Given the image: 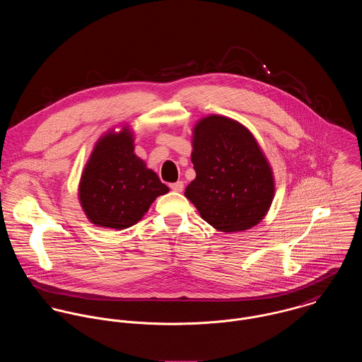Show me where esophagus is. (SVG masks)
I'll use <instances>...</instances> for the list:
<instances>
[{
  "label": "esophagus",
  "instance_id": "obj_1",
  "mask_svg": "<svg viewBox=\"0 0 362 362\" xmlns=\"http://www.w3.org/2000/svg\"><path fill=\"white\" fill-rule=\"evenodd\" d=\"M170 188H171L174 192H182V191H184V182H182V181H177V182L171 184Z\"/></svg>",
  "mask_w": 362,
  "mask_h": 362
}]
</instances>
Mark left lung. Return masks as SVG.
Instances as JSON below:
<instances>
[{"mask_svg":"<svg viewBox=\"0 0 362 362\" xmlns=\"http://www.w3.org/2000/svg\"><path fill=\"white\" fill-rule=\"evenodd\" d=\"M191 160L197 177L184 195L211 227L240 233L264 218L274 198V175L245 125L220 114L202 117L192 128Z\"/></svg>","mask_w":362,"mask_h":362,"instance_id":"obj_1","label":"left lung"}]
</instances>
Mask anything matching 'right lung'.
<instances>
[{"label": "right lung", "mask_w": 362, "mask_h": 362, "mask_svg": "<svg viewBox=\"0 0 362 362\" xmlns=\"http://www.w3.org/2000/svg\"><path fill=\"white\" fill-rule=\"evenodd\" d=\"M108 129L96 141L78 185L88 220L103 228L136 224L160 195L170 189L135 155V132L128 124Z\"/></svg>", "instance_id": "1"}]
</instances>
